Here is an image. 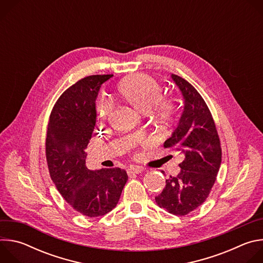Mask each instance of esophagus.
Returning a JSON list of instances; mask_svg holds the SVG:
<instances>
[{
	"instance_id": "34e87169",
	"label": "esophagus",
	"mask_w": 263,
	"mask_h": 263,
	"mask_svg": "<svg viewBox=\"0 0 263 263\" xmlns=\"http://www.w3.org/2000/svg\"><path fill=\"white\" fill-rule=\"evenodd\" d=\"M141 172H143V168L140 167V166H136V165H131L128 170H127V173L129 176L131 175H136V174H140Z\"/></svg>"
}]
</instances>
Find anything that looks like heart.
<instances>
[{
  "mask_svg": "<svg viewBox=\"0 0 263 263\" xmlns=\"http://www.w3.org/2000/svg\"><path fill=\"white\" fill-rule=\"evenodd\" d=\"M119 93L131 106L142 114L151 110L153 117L161 123H167L175 117L177 103L173 98H162L161 85L151 76L136 73L124 79L119 87ZM112 109L111 103L101 97L97 103L98 116L105 119Z\"/></svg>",
  "mask_w": 263,
  "mask_h": 263,
  "instance_id": "b5f03b06",
  "label": "heart"
}]
</instances>
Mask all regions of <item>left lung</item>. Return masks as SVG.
Masks as SVG:
<instances>
[{
	"instance_id": "obj_1",
	"label": "left lung",
	"mask_w": 263,
	"mask_h": 263,
	"mask_svg": "<svg viewBox=\"0 0 263 263\" xmlns=\"http://www.w3.org/2000/svg\"><path fill=\"white\" fill-rule=\"evenodd\" d=\"M179 87L184 109L174 132L163 146L174 147L183 161L181 171L165 180L157 205L175 215H186L208 198L221 162V147L211 112L198 90L185 79L172 73Z\"/></svg>"
}]
</instances>
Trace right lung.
<instances>
[{
	"label": "right lung",
	"instance_id": "right-lung-1",
	"mask_svg": "<svg viewBox=\"0 0 263 263\" xmlns=\"http://www.w3.org/2000/svg\"><path fill=\"white\" fill-rule=\"evenodd\" d=\"M114 74H93L67 88L55 103L47 131L46 156L50 176L63 199L88 217L102 216L119 203L128 180L120 167L90 171L85 148L97 119L101 85Z\"/></svg>",
	"mask_w": 263,
	"mask_h": 263
}]
</instances>
